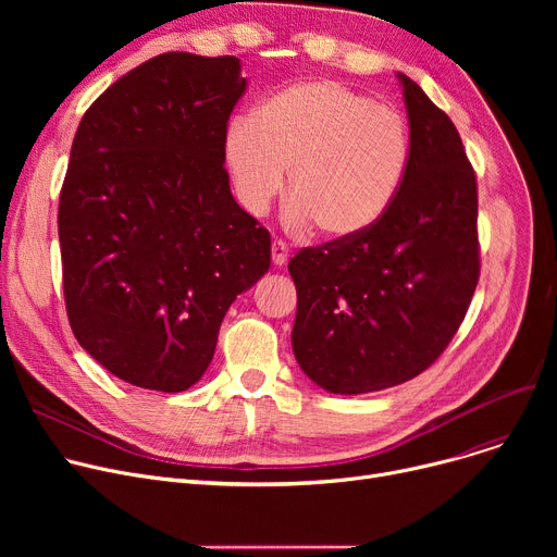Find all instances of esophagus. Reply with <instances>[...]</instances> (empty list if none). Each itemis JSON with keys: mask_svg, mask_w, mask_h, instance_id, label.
<instances>
[{"mask_svg": "<svg viewBox=\"0 0 557 557\" xmlns=\"http://www.w3.org/2000/svg\"><path fill=\"white\" fill-rule=\"evenodd\" d=\"M271 255H273V263H275V267H284L286 259H288V248H286V244H284V242H273Z\"/></svg>", "mask_w": 557, "mask_h": 557, "instance_id": "1", "label": "esophagus"}]
</instances>
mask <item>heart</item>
<instances>
[{
    "mask_svg": "<svg viewBox=\"0 0 557 557\" xmlns=\"http://www.w3.org/2000/svg\"><path fill=\"white\" fill-rule=\"evenodd\" d=\"M223 160L246 212H267L290 168V225L352 242L395 208L413 164V133L399 110L352 87L302 81L230 122Z\"/></svg>",
    "mask_w": 557,
    "mask_h": 557,
    "instance_id": "obj_1",
    "label": "heart"
}]
</instances>
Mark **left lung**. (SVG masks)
<instances>
[{"instance_id":"1","label":"left lung","mask_w":557,"mask_h":557,"mask_svg":"<svg viewBox=\"0 0 557 557\" xmlns=\"http://www.w3.org/2000/svg\"><path fill=\"white\" fill-rule=\"evenodd\" d=\"M397 81L413 164L395 208L363 237L288 261L296 361L334 395L384 391L424 372L458 332L479 282L474 169L449 116L416 81Z\"/></svg>"}]
</instances>
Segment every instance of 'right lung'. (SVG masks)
Segmentation results:
<instances>
[{"instance_id": "add662e5", "label": "right lung", "mask_w": 557, "mask_h": 557, "mask_svg": "<svg viewBox=\"0 0 557 557\" xmlns=\"http://www.w3.org/2000/svg\"><path fill=\"white\" fill-rule=\"evenodd\" d=\"M244 92L239 58L171 51L78 124L58 205L67 318L85 352L137 388L194 386L230 305L271 269V234L223 169Z\"/></svg>"}]
</instances>
